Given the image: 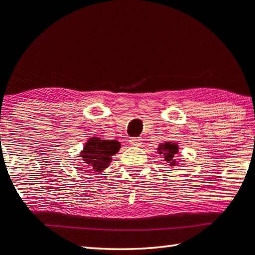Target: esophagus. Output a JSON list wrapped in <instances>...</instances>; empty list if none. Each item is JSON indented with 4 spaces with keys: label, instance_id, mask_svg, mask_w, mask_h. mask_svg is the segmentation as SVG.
Here are the masks:
<instances>
[{
    "label": "esophagus",
    "instance_id": "34e87169",
    "mask_svg": "<svg viewBox=\"0 0 255 255\" xmlns=\"http://www.w3.org/2000/svg\"><path fill=\"white\" fill-rule=\"evenodd\" d=\"M129 142H130L131 146H140L142 143L141 138H137V137H133L129 139Z\"/></svg>",
    "mask_w": 255,
    "mask_h": 255
}]
</instances>
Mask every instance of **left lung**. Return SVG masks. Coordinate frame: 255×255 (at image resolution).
<instances>
[{
	"instance_id": "left-lung-1",
	"label": "left lung",
	"mask_w": 255,
	"mask_h": 255,
	"mask_svg": "<svg viewBox=\"0 0 255 255\" xmlns=\"http://www.w3.org/2000/svg\"><path fill=\"white\" fill-rule=\"evenodd\" d=\"M178 150H179L178 143L173 142V141L161 142L158 145V148H157L158 154L164 156V159L167 161L168 165L170 166V168H174L175 166H177L178 164L175 159V155L177 154Z\"/></svg>"
}]
</instances>
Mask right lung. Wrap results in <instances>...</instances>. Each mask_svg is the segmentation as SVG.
<instances>
[{
    "mask_svg": "<svg viewBox=\"0 0 255 255\" xmlns=\"http://www.w3.org/2000/svg\"><path fill=\"white\" fill-rule=\"evenodd\" d=\"M120 149V142L116 139H103V138L92 136L83 146L80 151V157L86 164L88 170L95 173H103L108 168L113 160V156Z\"/></svg>",
    "mask_w": 255,
    "mask_h": 255,
    "instance_id": "obj_1",
    "label": "right lung"
}]
</instances>
